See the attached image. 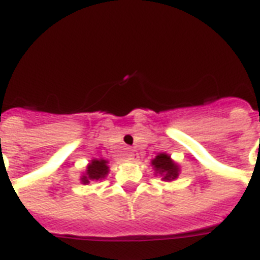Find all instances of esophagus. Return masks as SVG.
<instances>
[{"label": "esophagus", "mask_w": 260, "mask_h": 260, "mask_svg": "<svg viewBox=\"0 0 260 260\" xmlns=\"http://www.w3.org/2000/svg\"><path fill=\"white\" fill-rule=\"evenodd\" d=\"M135 159V153L133 151V150H128L127 153H126V160H128V162H132V160Z\"/></svg>", "instance_id": "obj_1"}]
</instances>
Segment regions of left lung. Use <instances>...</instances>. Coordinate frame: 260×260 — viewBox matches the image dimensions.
Instances as JSON below:
<instances>
[{
    "mask_svg": "<svg viewBox=\"0 0 260 260\" xmlns=\"http://www.w3.org/2000/svg\"><path fill=\"white\" fill-rule=\"evenodd\" d=\"M153 166L160 175H164L162 179L165 181H173L178 177V171H179L178 166L174 164L167 154H159L158 156H155V159H153Z\"/></svg>",
    "mask_w": 260,
    "mask_h": 260,
    "instance_id": "obj_1",
    "label": "left lung"
}]
</instances>
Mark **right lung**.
Returning <instances> with one entry per match:
<instances>
[{"label": "right lung", "mask_w": 260, "mask_h": 260, "mask_svg": "<svg viewBox=\"0 0 260 260\" xmlns=\"http://www.w3.org/2000/svg\"><path fill=\"white\" fill-rule=\"evenodd\" d=\"M106 164L107 162L105 159L91 160V164L87 166L86 175L81 178L82 183H89L90 181H98L106 177V174L109 173V167Z\"/></svg>", "instance_id": "1"}]
</instances>
